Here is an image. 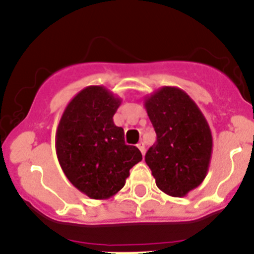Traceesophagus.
Returning <instances> with one entry per match:
<instances>
[{
	"mask_svg": "<svg viewBox=\"0 0 254 254\" xmlns=\"http://www.w3.org/2000/svg\"><path fill=\"white\" fill-rule=\"evenodd\" d=\"M136 146H137V149H139L140 151H141V154L144 155L145 154V145H144V142H139V144H137Z\"/></svg>",
	"mask_w": 254,
	"mask_h": 254,
	"instance_id": "obj_1",
	"label": "esophagus"
}]
</instances>
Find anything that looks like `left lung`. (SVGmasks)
I'll use <instances>...</instances> for the list:
<instances>
[{"instance_id": "8db88e82", "label": "left lung", "mask_w": 254, "mask_h": 254, "mask_svg": "<svg viewBox=\"0 0 254 254\" xmlns=\"http://www.w3.org/2000/svg\"><path fill=\"white\" fill-rule=\"evenodd\" d=\"M157 140L145 155L156 186L184 197L202 184L212 155V134L205 115L186 92L162 87L144 99Z\"/></svg>"}]
</instances>
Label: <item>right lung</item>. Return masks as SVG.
Listing matches in <instances>:
<instances>
[{
  "mask_svg": "<svg viewBox=\"0 0 254 254\" xmlns=\"http://www.w3.org/2000/svg\"><path fill=\"white\" fill-rule=\"evenodd\" d=\"M122 102L107 88L89 85L68 103L57 127L59 165L70 184L93 200L119 192L130 169L142 160L113 122Z\"/></svg>",
  "mask_w": 254,
  "mask_h": 254,
  "instance_id": "1",
  "label": "right lung"
}]
</instances>
